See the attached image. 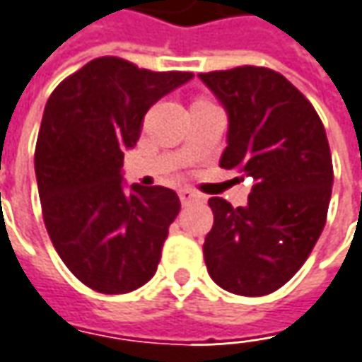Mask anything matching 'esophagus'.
<instances>
[{"label":"esophagus","instance_id":"1","mask_svg":"<svg viewBox=\"0 0 362 362\" xmlns=\"http://www.w3.org/2000/svg\"><path fill=\"white\" fill-rule=\"evenodd\" d=\"M178 196H180L182 204H192V202L202 200L200 194L196 190H192V188H182V190L178 192Z\"/></svg>","mask_w":362,"mask_h":362}]
</instances>
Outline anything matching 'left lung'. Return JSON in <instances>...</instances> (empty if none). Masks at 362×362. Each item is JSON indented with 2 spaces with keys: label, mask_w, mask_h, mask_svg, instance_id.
I'll list each match as a JSON object with an SVG mask.
<instances>
[{
  "label": "left lung",
  "mask_w": 362,
  "mask_h": 362,
  "mask_svg": "<svg viewBox=\"0 0 362 362\" xmlns=\"http://www.w3.org/2000/svg\"><path fill=\"white\" fill-rule=\"evenodd\" d=\"M200 78L230 120L220 166L255 182L247 206L208 200V274L230 293H274L301 269L325 228L333 188L325 127L313 105L272 69L243 65Z\"/></svg>",
  "instance_id": "obj_1"
}]
</instances>
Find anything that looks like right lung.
<instances>
[{"label":"right lung","instance_id":"add662e5","mask_svg":"<svg viewBox=\"0 0 362 362\" xmlns=\"http://www.w3.org/2000/svg\"><path fill=\"white\" fill-rule=\"evenodd\" d=\"M192 77L98 57L47 100L35 146L43 222L63 264L98 293H129L156 274L180 200L164 186L124 192L120 168L150 107Z\"/></svg>","mask_w":362,"mask_h":362}]
</instances>
